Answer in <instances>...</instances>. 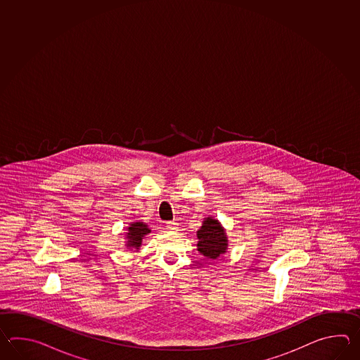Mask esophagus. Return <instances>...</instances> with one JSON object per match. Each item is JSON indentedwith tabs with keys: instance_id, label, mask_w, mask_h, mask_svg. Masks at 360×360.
<instances>
[{
	"instance_id": "34e87169",
	"label": "esophagus",
	"mask_w": 360,
	"mask_h": 360,
	"mask_svg": "<svg viewBox=\"0 0 360 360\" xmlns=\"http://www.w3.org/2000/svg\"><path fill=\"white\" fill-rule=\"evenodd\" d=\"M166 226H167V229L169 230H177V222L169 221Z\"/></svg>"
}]
</instances>
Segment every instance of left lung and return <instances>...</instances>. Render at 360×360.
Here are the masks:
<instances>
[{"mask_svg": "<svg viewBox=\"0 0 360 360\" xmlns=\"http://www.w3.org/2000/svg\"><path fill=\"white\" fill-rule=\"evenodd\" d=\"M198 236V251L208 260H216L220 255L225 253L228 247V239L225 237V230L222 229L220 222L211 217H207L200 229L197 231Z\"/></svg>", "mask_w": 360, "mask_h": 360, "instance_id": "obj_1", "label": "left lung"}]
</instances>
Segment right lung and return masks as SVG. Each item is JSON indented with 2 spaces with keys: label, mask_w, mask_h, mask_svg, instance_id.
Returning a JSON list of instances; mask_svg holds the SVG:
<instances>
[{
  "label": "right lung",
  "mask_w": 360,
  "mask_h": 360,
  "mask_svg": "<svg viewBox=\"0 0 360 360\" xmlns=\"http://www.w3.org/2000/svg\"><path fill=\"white\" fill-rule=\"evenodd\" d=\"M148 233H150V230L148 229L144 222H135V224H131L130 228H129V233H127V247H132V248H139L141 245V240L144 236H146Z\"/></svg>",
  "instance_id": "add662e5"
}]
</instances>
